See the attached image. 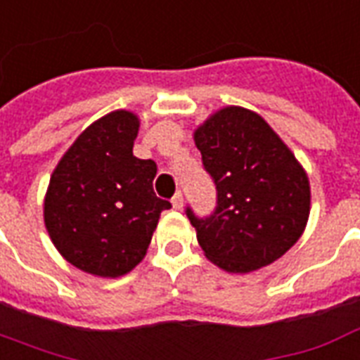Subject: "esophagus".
<instances>
[{
    "mask_svg": "<svg viewBox=\"0 0 360 360\" xmlns=\"http://www.w3.org/2000/svg\"><path fill=\"white\" fill-rule=\"evenodd\" d=\"M172 204L175 210H181V207H183V193H181V191L175 193V196L172 198Z\"/></svg>",
    "mask_w": 360,
    "mask_h": 360,
    "instance_id": "esophagus-1",
    "label": "esophagus"
}]
</instances>
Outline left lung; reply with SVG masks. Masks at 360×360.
Wrapping results in <instances>:
<instances>
[{"mask_svg":"<svg viewBox=\"0 0 360 360\" xmlns=\"http://www.w3.org/2000/svg\"><path fill=\"white\" fill-rule=\"evenodd\" d=\"M194 141L217 193L210 215L185 210L207 259L229 273L276 262L307 223L311 191L303 167L259 114L240 106L215 112Z\"/></svg>","mask_w":360,"mask_h":360,"instance_id":"left-lung-1","label":"left lung"}]
</instances>
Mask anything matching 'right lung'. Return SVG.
<instances>
[{"label": "right lung", "instance_id": "right-lung-1", "mask_svg": "<svg viewBox=\"0 0 360 360\" xmlns=\"http://www.w3.org/2000/svg\"><path fill=\"white\" fill-rule=\"evenodd\" d=\"M137 116L106 114L58 162L45 196V227L66 262L97 276H120L145 257L160 214L156 162L133 156Z\"/></svg>", "mask_w": 360, "mask_h": 360}]
</instances>
